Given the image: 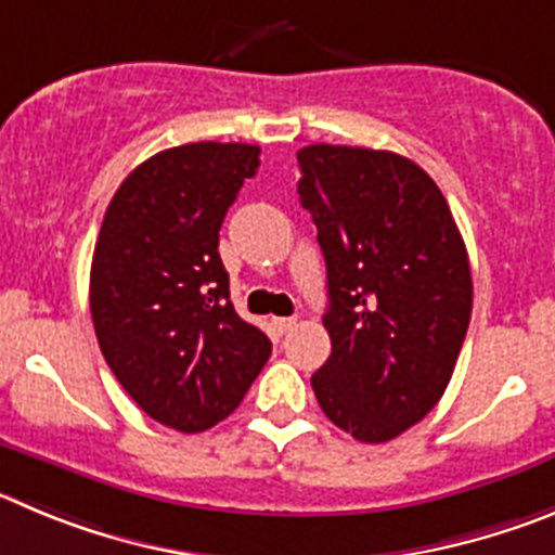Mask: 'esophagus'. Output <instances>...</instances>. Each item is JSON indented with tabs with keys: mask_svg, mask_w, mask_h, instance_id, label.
I'll return each mask as SVG.
<instances>
[{
	"mask_svg": "<svg viewBox=\"0 0 555 555\" xmlns=\"http://www.w3.org/2000/svg\"><path fill=\"white\" fill-rule=\"evenodd\" d=\"M273 328H276L279 334H287L289 328L296 326V318H273Z\"/></svg>",
	"mask_w": 555,
	"mask_h": 555,
	"instance_id": "1",
	"label": "esophagus"
}]
</instances>
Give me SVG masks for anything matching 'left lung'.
<instances>
[{"label": "left lung", "instance_id": "obj_1", "mask_svg": "<svg viewBox=\"0 0 555 555\" xmlns=\"http://www.w3.org/2000/svg\"><path fill=\"white\" fill-rule=\"evenodd\" d=\"M298 166L328 287L314 398L359 442H389L451 382L473 312L467 248L442 191L401 154L314 143Z\"/></svg>", "mask_w": 555, "mask_h": 555}]
</instances>
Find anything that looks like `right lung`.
<instances>
[{"instance_id": "obj_1", "label": "right lung", "mask_w": 555, "mask_h": 555, "mask_svg": "<svg viewBox=\"0 0 555 555\" xmlns=\"http://www.w3.org/2000/svg\"><path fill=\"white\" fill-rule=\"evenodd\" d=\"M259 146L188 143L134 168L104 212L91 314L109 371L168 428L198 434L241 406L271 357L229 301L218 232Z\"/></svg>"}]
</instances>
